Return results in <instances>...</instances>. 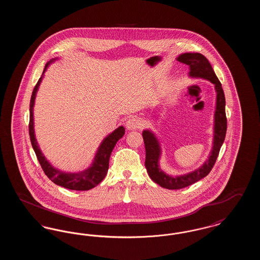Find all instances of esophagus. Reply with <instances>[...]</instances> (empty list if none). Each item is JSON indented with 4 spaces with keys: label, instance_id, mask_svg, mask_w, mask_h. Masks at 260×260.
I'll return each mask as SVG.
<instances>
[{
    "label": "esophagus",
    "instance_id": "1",
    "mask_svg": "<svg viewBox=\"0 0 260 260\" xmlns=\"http://www.w3.org/2000/svg\"><path fill=\"white\" fill-rule=\"evenodd\" d=\"M140 122L136 117H132L126 121V128L129 131H134L140 126Z\"/></svg>",
    "mask_w": 260,
    "mask_h": 260
}]
</instances>
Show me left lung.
Wrapping results in <instances>:
<instances>
[{"label":"left lung","mask_w":260,"mask_h":260,"mask_svg":"<svg viewBox=\"0 0 260 260\" xmlns=\"http://www.w3.org/2000/svg\"><path fill=\"white\" fill-rule=\"evenodd\" d=\"M177 61L184 63L189 66V77L194 79H205L210 81L214 85L216 91V103L214 110V121H213V139L212 148L210 155L205 162L193 172L181 174L172 175L164 172L160 167L161 148L160 141L157 136L150 129H144L142 133L146 159L145 167L150 178L157 184L166 189H181L191 185L200 179L204 178L210 173L214 166V162L218 157L219 150L222 146L226 129L227 120L225 114V96L221 84L214 73L209 60L198 52H185L178 55Z\"/></svg>","instance_id":"obj_1"}]
</instances>
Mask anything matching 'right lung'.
<instances>
[{"instance_id":"right-lung-1","label":"right lung","mask_w":260,"mask_h":260,"mask_svg":"<svg viewBox=\"0 0 260 260\" xmlns=\"http://www.w3.org/2000/svg\"><path fill=\"white\" fill-rule=\"evenodd\" d=\"M58 57L52 58L48 62L45 66V69L43 71L42 77L39 79L37 85L34 87V90L32 92V96L30 100V120H29V136L31 139L32 147L34 149L38 161L40 162L44 173L50 178V180L55 183L56 185L61 186L64 188L70 189V190H77V191H87L96 185L104 179L106 176L108 168H109V159L111 155L112 151L115 147L117 141L121 139L124 135V127L123 125H120L117 127L111 134L106 136L100 143L98 151L95 153V156L93 158V161L91 165L87 168L86 170L78 173H68V172H62L60 170L54 168L48 159L45 157L43 152L41 151L40 146L38 144L37 139L35 136V129H34V104L35 99L37 95L38 89L42 83V80L45 76V73L52 62L57 60Z\"/></svg>"}]
</instances>
